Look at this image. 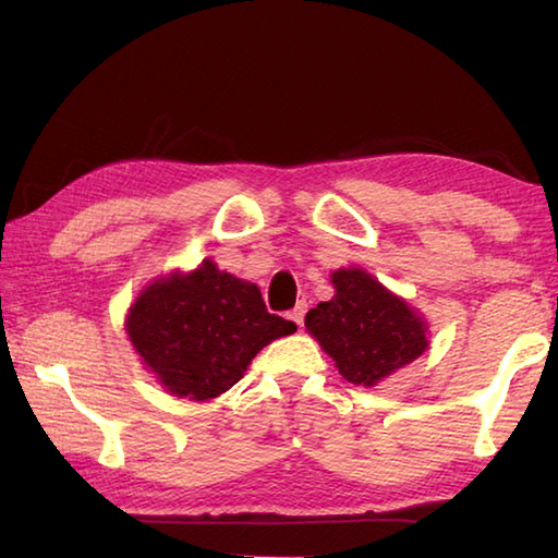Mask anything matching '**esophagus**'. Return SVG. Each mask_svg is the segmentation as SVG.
<instances>
[{"mask_svg":"<svg viewBox=\"0 0 558 558\" xmlns=\"http://www.w3.org/2000/svg\"><path fill=\"white\" fill-rule=\"evenodd\" d=\"M305 313H307V302H298V307L290 313V319L298 327H302V323H305Z\"/></svg>","mask_w":558,"mask_h":558,"instance_id":"34e87169","label":"esophagus"}]
</instances>
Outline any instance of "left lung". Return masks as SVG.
<instances>
[{"instance_id":"8db88e82","label":"left lung","mask_w":558,"mask_h":558,"mask_svg":"<svg viewBox=\"0 0 558 558\" xmlns=\"http://www.w3.org/2000/svg\"><path fill=\"white\" fill-rule=\"evenodd\" d=\"M332 282L337 295L310 310L305 327L347 381L376 386L426 352L423 319L369 272L342 268L332 272Z\"/></svg>"}]
</instances>
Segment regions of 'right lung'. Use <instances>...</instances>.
Listing matches in <instances>:
<instances>
[{"instance_id":"add662e5","label":"right lung","mask_w":558,"mask_h":558,"mask_svg":"<svg viewBox=\"0 0 558 558\" xmlns=\"http://www.w3.org/2000/svg\"><path fill=\"white\" fill-rule=\"evenodd\" d=\"M295 329L268 313L253 282L211 260L189 276L159 278L128 315L130 342L143 362L167 391L194 401L229 391L263 347Z\"/></svg>"}]
</instances>
